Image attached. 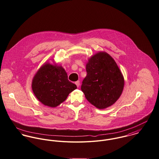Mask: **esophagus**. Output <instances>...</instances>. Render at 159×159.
Here are the masks:
<instances>
[{
  "label": "esophagus",
  "mask_w": 159,
  "mask_h": 159,
  "mask_svg": "<svg viewBox=\"0 0 159 159\" xmlns=\"http://www.w3.org/2000/svg\"><path fill=\"white\" fill-rule=\"evenodd\" d=\"M75 84L76 85V86L78 87H79V86H80V81H76V82H75Z\"/></svg>",
  "instance_id": "obj_1"
}]
</instances>
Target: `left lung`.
Returning <instances> with one entry per match:
<instances>
[{"instance_id":"obj_1","label":"left lung","mask_w":159,"mask_h":159,"mask_svg":"<svg viewBox=\"0 0 159 159\" xmlns=\"http://www.w3.org/2000/svg\"><path fill=\"white\" fill-rule=\"evenodd\" d=\"M81 90L90 103L100 109L114 104L121 96L125 80L115 60L100 52L89 59Z\"/></svg>"}]
</instances>
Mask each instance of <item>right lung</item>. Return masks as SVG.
I'll return each mask as SVG.
<instances>
[{
    "label": "right lung",
    "mask_w": 159,
    "mask_h": 159,
    "mask_svg": "<svg viewBox=\"0 0 159 159\" xmlns=\"http://www.w3.org/2000/svg\"><path fill=\"white\" fill-rule=\"evenodd\" d=\"M32 90L37 99L45 106L55 107L65 101L77 87L68 80L64 69L58 65L45 63L35 74Z\"/></svg>",
    "instance_id": "obj_1"
}]
</instances>
